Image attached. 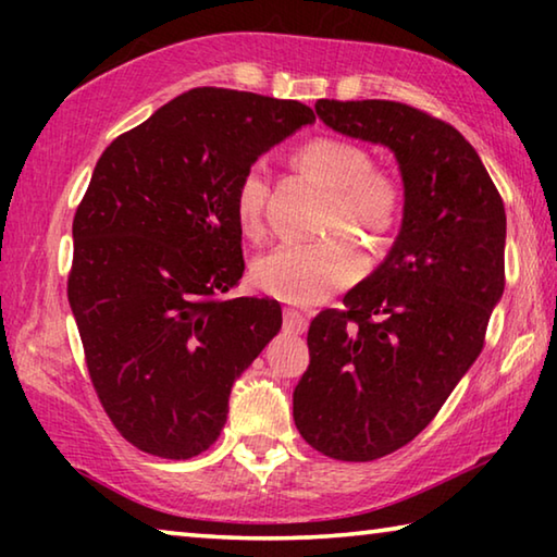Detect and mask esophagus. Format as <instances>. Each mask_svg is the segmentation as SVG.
Wrapping results in <instances>:
<instances>
[{"label":"esophagus","mask_w":557,"mask_h":557,"mask_svg":"<svg viewBox=\"0 0 557 557\" xmlns=\"http://www.w3.org/2000/svg\"><path fill=\"white\" fill-rule=\"evenodd\" d=\"M282 322H285V332H289V334H305V329H307V319L299 312H295V309H285Z\"/></svg>","instance_id":"34e87169"}]
</instances>
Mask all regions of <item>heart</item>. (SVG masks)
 I'll return each instance as SVG.
<instances>
[{"instance_id":"obj_1","label":"heart","mask_w":557,"mask_h":557,"mask_svg":"<svg viewBox=\"0 0 557 557\" xmlns=\"http://www.w3.org/2000/svg\"><path fill=\"white\" fill-rule=\"evenodd\" d=\"M292 159L297 169L329 188L324 231L356 228L371 245L388 240L403 215L405 188L391 169L371 164L369 149L344 137H314ZM268 194V166L250 164L235 186V219L250 238L265 233ZM361 275V250L348 233L314 243H280L252 265L256 285L289 305H319Z\"/></svg>"}]
</instances>
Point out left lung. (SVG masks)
Wrapping results in <instances>:
<instances>
[{
    "mask_svg": "<svg viewBox=\"0 0 557 557\" xmlns=\"http://www.w3.org/2000/svg\"><path fill=\"white\" fill-rule=\"evenodd\" d=\"M346 137L388 147L405 206L395 245L307 334L309 369L292 395L299 435L342 461L408 445L476 361L504 295L506 211L459 132L405 102L317 100Z\"/></svg>",
    "mask_w": 557,
    "mask_h": 557,
    "instance_id": "obj_1",
    "label": "left lung"
}]
</instances>
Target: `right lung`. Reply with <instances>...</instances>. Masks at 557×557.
Listing matches in <instances>:
<instances>
[{"label": "right lung", "instance_id": "add662e5", "mask_svg": "<svg viewBox=\"0 0 557 557\" xmlns=\"http://www.w3.org/2000/svg\"><path fill=\"white\" fill-rule=\"evenodd\" d=\"M312 108L194 88L112 139L73 219L69 301L88 373L129 445L191 459L219 440L238 375L280 332L243 277L235 186Z\"/></svg>", "mask_w": 557, "mask_h": 557}]
</instances>
